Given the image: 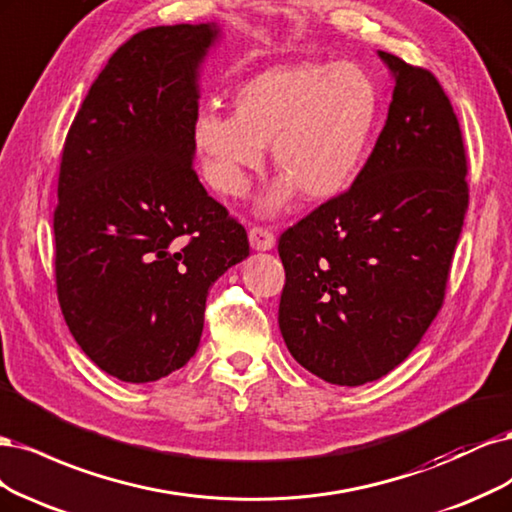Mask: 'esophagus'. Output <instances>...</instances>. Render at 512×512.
I'll return each mask as SVG.
<instances>
[{"label":"esophagus","mask_w":512,"mask_h":512,"mask_svg":"<svg viewBox=\"0 0 512 512\" xmlns=\"http://www.w3.org/2000/svg\"><path fill=\"white\" fill-rule=\"evenodd\" d=\"M249 242L255 251H270L276 238L272 234L270 227H263V225H253L249 229Z\"/></svg>","instance_id":"esophagus-1"}]
</instances>
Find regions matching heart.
I'll return each instance as SVG.
<instances>
[{"mask_svg":"<svg viewBox=\"0 0 512 512\" xmlns=\"http://www.w3.org/2000/svg\"><path fill=\"white\" fill-rule=\"evenodd\" d=\"M232 104L234 114L206 108L195 121L193 140L208 183L225 195H246L272 144L274 166L285 176L263 208L276 212L295 189L310 202H323L353 183L381 95L355 63H293L246 78Z\"/></svg>","mask_w":512,"mask_h":512,"instance_id":"heart-1","label":"heart"}]
</instances>
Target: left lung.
<instances>
[{
  "label": "left lung",
  "instance_id": "left-lung-1",
  "mask_svg": "<svg viewBox=\"0 0 512 512\" xmlns=\"http://www.w3.org/2000/svg\"><path fill=\"white\" fill-rule=\"evenodd\" d=\"M387 123L353 185L278 238V325L308 372L342 387L389 374L444 304L470 202L464 136L436 76L391 53Z\"/></svg>",
  "mask_w": 512,
  "mask_h": 512
}]
</instances>
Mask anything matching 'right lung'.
I'll list each match as a JSON object with an SVG mask.
<instances>
[{"label": "right lung", "instance_id": "add662e5", "mask_svg": "<svg viewBox=\"0 0 512 512\" xmlns=\"http://www.w3.org/2000/svg\"><path fill=\"white\" fill-rule=\"evenodd\" d=\"M212 25H161L112 53L63 142L55 287L74 340L97 368L153 383L183 368L208 289L249 255L238 219L193 168L195 70Z\"/></svg>", "mask_w": 512, "mask_h": 512}]
</instances>
